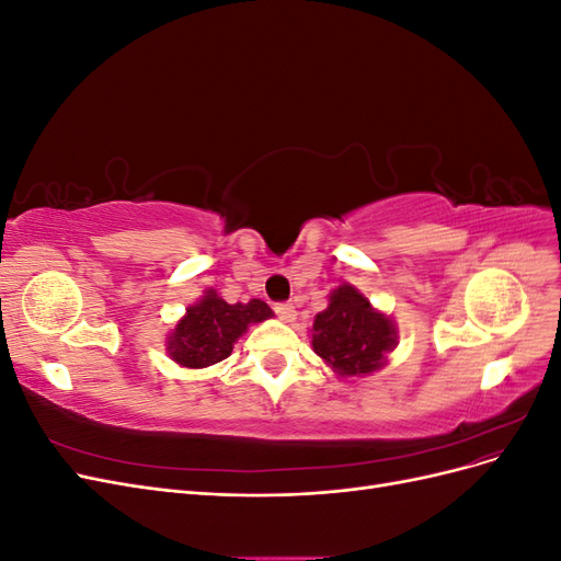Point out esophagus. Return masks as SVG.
<instances>
[{"label": "esophagus", "instance_id": "1", "mask_svg": "<svg viewBox=\"0 0 561 561\" xmlns=\"http://www.w3.org/2000/svg\"><path fill=\"white\" fill-rule=\"evenodd\" d=\"M274 311H276V316H278L283 322H293V320H295V316H297V311H295L293 304H276Z\"/></svg>", "mask_w": 561, "mask_h": 561}]
</instances>
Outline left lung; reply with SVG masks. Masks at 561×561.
Masks as SVG:
<instances>
[{"label": "left lung", "mask_w": 561, "mask_h": 561, "mask_svg": "<svg viewBox=\"0 0 561 561\" xmlns=\"http://www.w3.org/2000/svg\"><path fill=\"white\" fill-rule=\"evenodd\" d=\"M311 346L339 379L375 375L398 346L396 320L375 309L358 287L344 283L313 318Z\"/></svg>", "instance_id": "left-lung-1"}]
</instances>
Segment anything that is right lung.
Segmentation results:
<instances>
[{
  "label": "right lung",
  "mask_w": 561,
  "mask_h": 561,
  "mask_svg": "<svg viewBox=\"0 0 561 561\" xmlns=\"http://www.w3.org/2000/svg\"><path fill=\"white\" fill-rule=\"evenodd\" d=\"M268 318H274V311L262 299L227 304L215 290H206L165 336V351L180 367H210L229 358L233 344L248 332L252 322H264Z\"/></svg>",
  "instance_id": "add662e5"
}]
</instances>
